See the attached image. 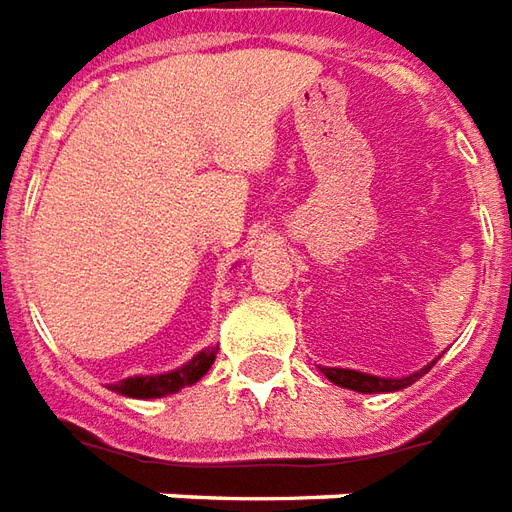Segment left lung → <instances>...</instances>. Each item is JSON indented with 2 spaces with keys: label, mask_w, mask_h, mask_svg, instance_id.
Returning <instances> with one entry per match:
<instances>
[{
  "label": "left lung",
  "mask_w": 512,
  "mask_h": 512,
  "mask_svg": "<svg viewBox=\"0 0 512 512\" xmlns=\"http://www.w3.org/2000/svg\"><path fill=\"white\" fill-rule=\"evenodd\" d=\"M436 364V361H433ZM430 364V366H433ZM430 366H424L422 372H413L408 378H375V375H366V372H355V369H339V366H320L322 375L336 383V386H342V389H353L361 391V394H380V391H400L405 386H411L413 380H419L430 369Z\"/></svg>",
  "instance_id": "left-lung-1"
}]
</instances>
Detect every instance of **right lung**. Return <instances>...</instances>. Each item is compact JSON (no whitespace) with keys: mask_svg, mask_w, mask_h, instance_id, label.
I'll list each match as a JSON object with an SVG mask.
<instances>
[{"mask_svg":"<svg viewBox=\"0 0 512 512\" xmlns=\"http://www.w3.org/2000/svg\"><path fill=\"white\" fill-rule=\"evenodd\" d=\"M215 355L217 347H206L192 361H187L179 369H173V372H165V375H134V378L121 380V383H112L110 389L123 394V397H134V400L168 397V394H176L184 386H192V383H198V380L204 378L206 372H209V366L215 364Z\"/></svg>","mask_w":512,"mask_h":512,"instance_id":"add662e5","label":"right lung"}]
</instances>
